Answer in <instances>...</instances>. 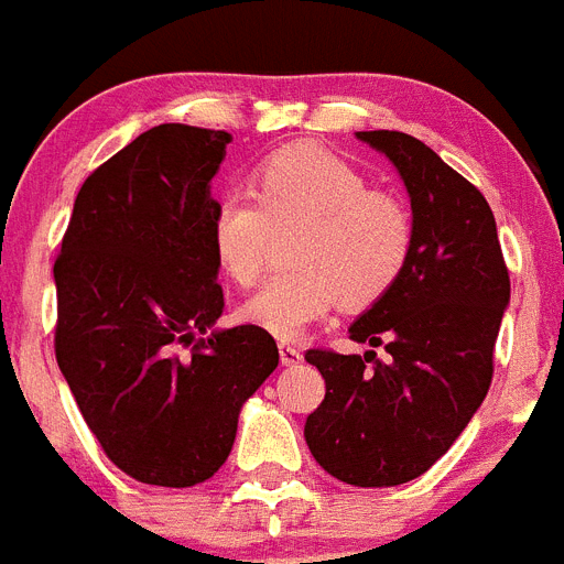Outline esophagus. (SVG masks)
I'll return each mask as SVG.
<instances>
[{
	"label": "esophagus",
	"instance_id": "34e87169",
	"mask_svg": "<svg viewBox=\"0 0 564 564\" xmlns=\"http://www.w3.org/2000/svg\"><path fill=\"white\" fill-rule=\"evenodd\" d=\"M278 352H281L283 367H292V364L304 361V352H301V347H295V344H290V340H281V344H278Z\"/></svg>",
	"mask_w": 564,
	"mask_h": 564
}]
</instances>
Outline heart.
<instances>
[{"instance_id": "obj_1", "label": "heart", "mask_w": 564, "mask_h": 564, "mask_svg": "<svg viewBox=\"0 0 564 564\" xmlns=\"http://www.w3.org/2000/svg\"><path fill=\"white\" fill-rule=\"evenodd\" d=\"M286 258L243 304L246 324L297 338L333 310L370 306L404 274L413 254V215L401 197L370 188V177L315 143L283 145L254 165L249 192L226 188L212 203L209 246L220 272L252 286L272 231L295 226Z\"/></svg>"}]
</instances>
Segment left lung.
Here are the masks:
<instances>
[{"instance_id":"obj_1","label":"left lung","mask_w":564,"mask_h":564,"mask_svg":"<svg viewBox=\"0 0 564 564\" xmlns=\"http://www.w3.org/2000/svg\"><path fill=\"white\" fill-rule=\"evenodd\" d=\"M384 151L413 203V254L399 283L349 326L387 358L306 349L326 395L306 444L355 487L419 479L451 451L494 381V347L510 272L485 194L430 145L401 131H358Z\"/></svg>"}]
</instances>
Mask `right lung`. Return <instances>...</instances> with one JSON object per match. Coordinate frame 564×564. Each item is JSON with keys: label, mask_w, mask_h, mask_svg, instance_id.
<instances>
[{"label": "right lung", "mask_w": 564, "mask_h": 564, "mask_svg": "<svg viewBox=\"0 0 564 564\" xmlns=\"http://www.w3.org/2000/svg\"><path fill=\"white\" fill-rule=\"evenodd\" d=\"M226 131L163 122L97 165L54 260L56 364L111 465L158 487L212 479L243 401L278 367L252 324L224 312L209 183Z\"/></svg>", "instance_id": "obj_1"}]
</instances>
